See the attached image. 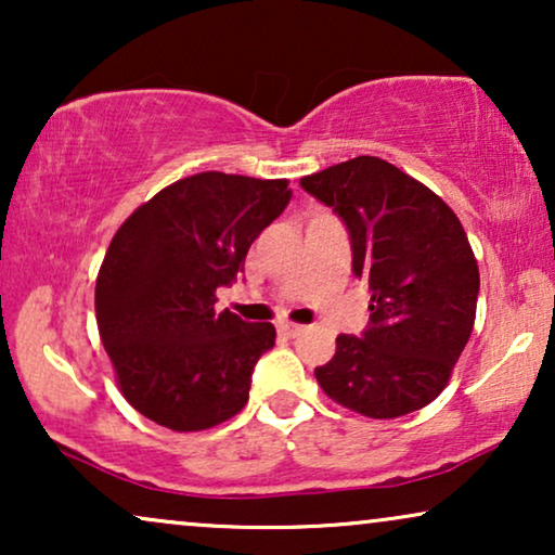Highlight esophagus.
<instances>
[{
	"mask_svg": "<svg viewBox=\"0 0 555 555\" xmlns=\"http://www.w3.org/2000/svg\"><path fill=\"white\" fill-rule=\"evenodd\" d=\"M278 331L280 333H283V336H287V338H295V336H300V333L302 331H306V328H302V325H298V323H280L278 325Z\"/></svg>",
	"mask_w": 555,
	"mask_h": 555,
	"instance_id": "esophagus-1",
	"label": "esophagus"
}]
</instances>
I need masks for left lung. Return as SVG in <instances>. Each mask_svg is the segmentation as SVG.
I'll list each match as a JSON object with an SVG mask.
<instances>
[{"label":"left lung","instance_id":"8db88e82","mask_svg":"<svg viewBox=\"0 0 555 555\" xmlns=\"http://www.w3.org/2000/svg\"><path fill=\"white\" fill-rule=\"evenodd\" d=\"M351 237L353 275L369 285L361 336L340 333L315 369L340 406L393 420L439 397L475 323L480 272L460 219L397 166L359 156L300 179Z\"/></svg>","mask_w":555,"mask_h":555}]
</instances>
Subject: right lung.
I'll return each instance as SVG.
<instances>
[{
  "label": "right lung",
  "mask_w": 555,
  "mask_h": 555,
  "mask_svg": "<svg viewBox=\"0 0 555 555\" xmlns=\"http://www.w3.org/2000/svg\"><path fill=\"white\" fill-rule=\"evenodd\" d=\"M285 179L204 171L166 186L120 224L95 283L101 340L135 412L199 431L247 404L275 325L217 313V287L291 204Z\"/></svg>",
  "instance_id": "1"
}]
</instances>
